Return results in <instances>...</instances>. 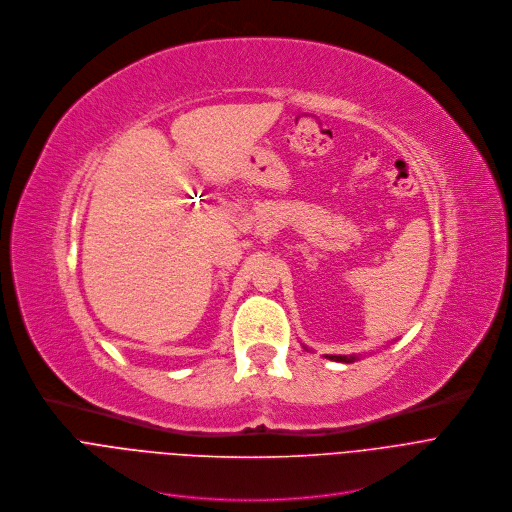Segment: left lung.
Instances as JSON below:
<instances>
[{"label":"left lung","instance_id":"1","mask_svg":"<svg viewBox=\"0 0 512 512\" xmlns=\"http://www.w3.org/2000/svg\"><path fill=\"white\" fill-rule=\"evenodd\" d=\"M304 347V345H302ZM306 351H309V347H304ZM327 359L331 361H339V363H353V361H359V355H325Z\"/></svg>","mask_w":512,"mask_h":512}]
</instances>
